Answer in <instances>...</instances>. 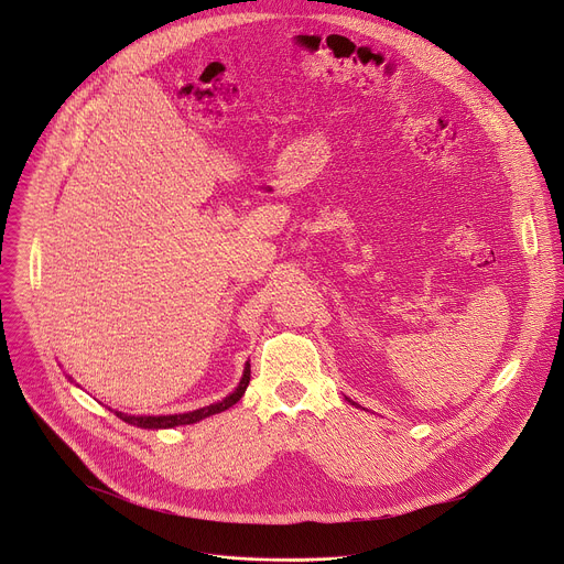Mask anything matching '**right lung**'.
Instances as JSON below:
<instances>
[{
  "label": "right lung",
  "mask_w": 564,
  "mask_h": 564,
  "mask_svg": "<svg viewBox=\"0 0 564 564\" xmlns=\"http://www.w3.org/2000/svg\"><path fill=\"white\" fill-rule=\"evenodd\" d=\"M248 383H250V364L246 366L243 379H240L236 390L231 394H227L223 401H218V404H212V406H205V409H198V411H192V413H183V415H160V417H133V415H124V413H116V415L122 422L140 426V429H174V426H183V424H194V422H200V420H205L209 415L223 413L229 406H234L236 401L243 397Z\"/></svg>",
  "instance_id": "right-lung-1"
}]
</instances>
